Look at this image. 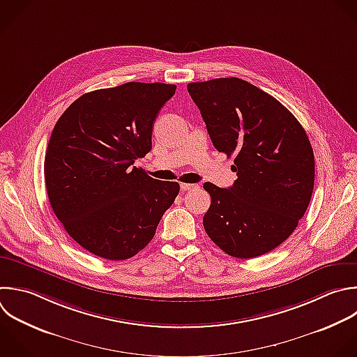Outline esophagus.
I'll list each match as a JSON object with an SVG mask.
<instances>
[{
	"label": "esophagus",
	"mask_w": 357,
	"mask_h": 357,
	"mask_svg": "<svg viewBox=\"0 0 357 357\" xmlns=\"http://www.w3.org/2000/svg\"><path fill=\"white\" fill-rule=\"evenodd\" d=\"M180 187H181L183 191H194V190L198 188L197 184H187V183H181Z\"/></svg>",
	"instance_id": "34e87169"
}]
</instances>
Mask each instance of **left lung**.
I'll list each match as a JSON object with an SVG mask.
<instances>
[{
    "instance_id": "1",
    "label": "left lung",
    "mask_w": 357,
    "mask_h": 357,
    "mask_svg": "<svg viewBox=\"0 0 357 357\" xmlns=\"http://www.w3.org/2000/svg\"><path fill=\"white\" fill-rule=\"evenodd\" d=\"M213 146L234 158L229 188L205 183L204 227L236 258H255L297 227L314 188V153L297 119L275 98L240 78L187 85Z\"/></svg>"
}]
</instances>
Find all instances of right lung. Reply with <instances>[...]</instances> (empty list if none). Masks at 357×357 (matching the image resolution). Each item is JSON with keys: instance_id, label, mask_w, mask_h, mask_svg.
<instances>
[{"instance_id": "1", "label": "right lung", "mask_w": 357, "mask_h": 357, "mask_svg": "<svg viewBox=\"0 0 357 357\" xmlns=\"http://www.w3.org/2000/svg\"><path fill=\"white\" fill-rule=\"evenodd\" d=\"M174 92L159 82L93 91L54 126L45 158L50 205L66 231L100 258L145 248L180 191L132 166L152 149L155 119Z\"/></svg>"}]
</instances>
